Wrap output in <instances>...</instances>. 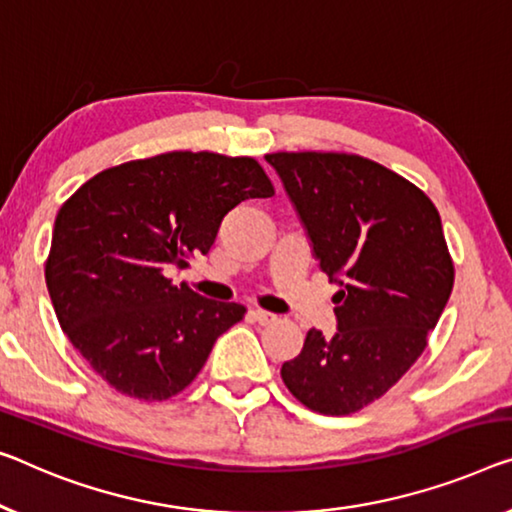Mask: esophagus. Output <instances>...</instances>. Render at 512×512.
Masks as SVG:
<instances>
[{
    "instance_id": "34e87169",
    "label": "esophagus",
    "mask_w": 512,
    "mask_h": 512,
    "mask_svg": "<svg viewBox=\"0 0 512 512\" xmlns=\"http://www.w3.org/2000/svg\"><path fill=\"white\" fill-rule=\"evenodd\" d=\"M250 317L255 319L257 324H262V326H266V324H273L276 322V315H273V312H266V310H259V308H255V310H250Z\"/></svg>"
}]
</instances>
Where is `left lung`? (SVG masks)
Here are the masks:
<instances>
[{"label":"left lung","mask_w":512,"mask_h":512,"mask_svg":"<svg viewBox=\"0 0 512 512\" xmlns=\"http://www.w3.org/2000/svg\"><path fill=\"white\" fill-rule=\"evenodd\" d=\"M296 207L333 296L338 333L310 329L282 381L305 407L347 416L398 384L427 347L455 269L439 211L375 160L335 151L266 154Z\"/></svg>","instance_id":"left-lung-1"}]
</instances>
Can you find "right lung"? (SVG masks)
I'll use <instances>...</instances> for the list:
<instances>
[{"label": "right lung", "instance_id": "1", "mask_svg": "<svg viewBox=\"0 0 512 512\" xmlns=\"http://www.w3.org/2000/svg\"><path fill=\"white\" fill-rule=\"evenodd\" d=\"M273 193L255 158L170 151L108 167L61 204L45 282L61 331L114 391L163 402L200 375L246 308L170 273L209 253L236 204Z\"/></svg>", "mask_w": 512, "mask_h": 512}]
</instances>
